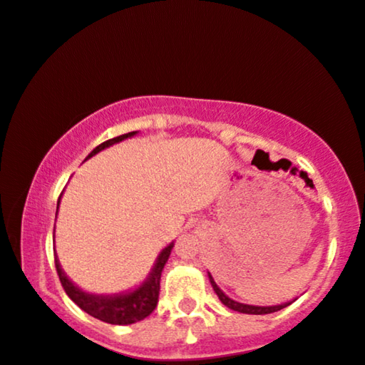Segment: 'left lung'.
Wrapping results in <instances>:
<instances>
[{"mask_svg":"<svg viewBox=\"0 0 365 365\" xmlns=\"http://www.w3.org/2000/svg\"><path fill=\"white\" fill-rule=\"evenodd\" d=\"M209 280L210 284H212V289L214 292L217 294V297L221 299V302L227 308L232 309V311H238V313H247V314H269V313H275V311L285 308V306H289L291 302H285V304H280V306H250V304H243V302H236L232 301L231 297H227L225 292L221 291V289L217 287V284L214 282L212 275L209 274Z\"/></svg>","mask_w":365,"mask_h":365,"instance_id":"left-lung-1","label":"left lung"}]
</instances>
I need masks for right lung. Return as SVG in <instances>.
<instances>
[{
    "instance_id": "add662e5",
    "label": "right lung",
    "mask_w": 365,
    "mask_h": 365,
    "mask_svg": "<svg viewBox=\"0 0 365 365\" xmlns=\"http://www.w3.org/2000/svg\"><path fill=\"white\" fill-rule=\"evenodd\" d=\"M134 134L135 133L122 134L113 139L105 140V143L100 144V146H96L93 151L88 155V158H91L98 151H102V149L112 146V144L118 143V140L130 138V135ZM57 205H59V202H57ZM171 248H173V243L168 245V247L160 253V257H158V260L155 263V269H153L151 274H149V279L140 285L139 289H135V291L129 294H120V296H112V297L93 296V294L83 292L81 289H78L71 280L66 277L63 269H61L59 262H57V258L54 262H56L57 275H59V280L61 284H63V289L66 291V294H68V296L71 297V301L76 302L83 311H86L88 314L93 316L96 319H102L105 323L130 324L148 318V316L155 311L158 304V296H160L161 272H163L165 263L168 262Z\"/></svg>"
}]
</instances>
